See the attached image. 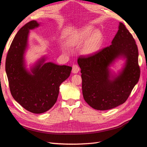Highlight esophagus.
I'll list each match as a JSON object with an SVG mask.
<instances>
[{
	"label": "esophagus",
	"mask_w": 147,
	"mask_h": 147,
	"mask_svg": "<svg viewBox=\"0 0 147 147\" xmlns=\"http://www.w3.org/2000/svg\"><path fill=\"white\" fill-rule=\"evenodd\" d=\"M79 70H80V67L77 65H75V64L73 65V66H72V73H74V74H77L79 72Z\"/></svg>",
	"instance_id": "esophagus-1"
}]
</instances>
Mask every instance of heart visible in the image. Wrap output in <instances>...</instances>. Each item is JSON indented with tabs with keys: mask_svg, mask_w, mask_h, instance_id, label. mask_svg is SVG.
<instances>
[{
	"mask_svg": "<svg viewBox=\"0 0 147 147\" xmlns=\"http://www.w3.org/2000/svg\"><path fill=\"white\" fill-rule=\"evenodd\" d=\"M92 32V28L86 27L73 38V43L78 44L84 42L87 39L83 47L82 52L84 55H91L95 53L99 50L102 40V34L99 31Z\"/></svg>",
	"mask_w": 147,
	"mask_h": 147,
	"instance_id": "b5f03b06",
	"label": "heart"
}]
</instances>
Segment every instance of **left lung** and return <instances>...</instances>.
<instances>
[{"label": "left lung", "mask_w": 147, "mask_h": 147, "mask_svg": "<svg viewBox=\"0 0 147 147\" xmlns=\"http://www.w3.org/2000/svg\"><path fill=\"white\" fill-rule=\"evenodd\" d=\"M138 57L135 40L122 23L110 46L80 56L83 96L87 104L96 110H106L124 103L139 80ZM119 57L127 59L125 66L117 77L110 79L108 67Z\"/></svg>", "instance_id": "obj_1"}]
</instances>
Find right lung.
I'll return each mask as SVG.
<instances>
[{"label": "right lung", "instance_id": "right-lung-1", "mask_svg": "<svg viewBox=\"0 0 147 147\" xmlns=\"http://www.w3.org/2000/svg\"><path fill=\"white\" fill-rule=\"evenodd\" d=\"M36 21H29L16 34L8 50L5 70L11 94L24 109L33 113H42L55 105L59 86L67 78L72 67L40 61L31 69H26L24 54L28 45L29 30L37 28Z\"/></svg>", "mask_w": 147, "mask_h": 147}]
</instances>
